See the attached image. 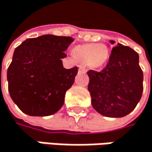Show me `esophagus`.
Returning a JSON list of instances; mask_svg holds the SVG:
<instances>
[{
	"instance_id": "1",
	"label": "esophagus",
	"mask_w": 152,
	"mask_h": 152,
	"mask_svg": "<svg viewBox=\"0 0 152 152\" xmlns=\"http://www.w3.org/2000/svg\"><path fill=\"white\" fill-rule=\"evenodd\" d=\"M79 71H80V72H83V73H86V69L85 68V66H79Z\"/></svg>"
}]
</instances>
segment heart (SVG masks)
Returning a JSON list of instances; mask_svg holds the SVG:
<instances>
[{
	"label": "heart",
	"mask_w": 152,
	"mask_h": 152,
	"mask_svg": "<svg viewBox=\"0 0 152 152\" xmlns=\"http://www.w3.org/2000/svg\"><path fill=\"white\" fill-rule=\"evenodd\" d=\"M73 53L81 62L93 68L103 66L109 59V49L103 44L78 45L73 48Z\"/></svg>",
	"instance_id": "1"
}]
</instances>
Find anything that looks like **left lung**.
Segmentation results:
<instances>
[{
    "label": "left lung",
    "instance_id": "1",
    "mask_svg": "<svg viewBox=\"0 0 152 152\" xmlns=\"http://www.w3.org/2000/svg\"><path fill=\"white\" fill-rule=\"evenodd\" d=\"M113 44V40H110ZM88 91L92 105L100 114L121 118L134 110L143 91V74L139 55L118 43L112 49L109 62L100 72L89 70Z\"/></svg>",
    "mask_w": 152,
    "mask_h": 152
}]
</instances>
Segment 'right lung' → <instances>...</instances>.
<instances>
[{
    "label": "right lung",
    "instance_id": "add662e5",
    "mask_svg": "<svg viewBox=\"0 0 152 152\" xmlns=\"http://www.w3.org/2000/svg\"><path fill=\"white\" fill-rule=\"evenodd\" d=\"M71 37L42 35L28 39L14 50L7 70L10 95L30 116H48L64 104L77 67L66 69L61 58L73 42Z\"/></svg>",
    "mask_w": 152,
    "mask_h": 152
}]
</instances>
